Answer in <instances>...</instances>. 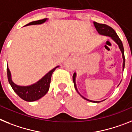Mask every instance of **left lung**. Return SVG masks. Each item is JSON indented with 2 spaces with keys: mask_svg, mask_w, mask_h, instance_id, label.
Returning a JSON list of instances; mask_svg holds the SVG:
<instances>
[{
  "mask_svg": "<svg viewBox=\"0 0 132 132\" xmlns=\"http://www.w3.org/2000/svg\"><path fill=\"white\" fill-rule=\"evenodd\" d=\"M94 24L95 28H96V30L98 31V32L99 33L100 35H104V36H109L114 41V42L116 43L119 46V48H120V51L121 52V54H122V58H123V69H124L125 67V56H124V50H123V44L121 42V40L120 39V38L118 37V36L117 35L116 32H115L114 29L112 28H111L110 26H108L106 24H100L96 22H94ZM76 73L74 72V74H73V82H74V88H75L76 90L77 91L78 93L81 96V97L84 98V99L86 100L89 101V102H94V103H99L102 102L104 100L102 101H93V100H88L87 98H86L85 97H84L83 96L80 94V93L78 91L77 87H76Z\"/></svg>",
  "mask_w": 132,
  "mask_h": 132,
  "instance_id": "obj_1",
  "label": "left lung"
}]
</instances>
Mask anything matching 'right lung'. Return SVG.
<instances>
[{"label":"right lung","instance_id":"1","mask_svg":"<svg viewBox=\"0 0 132 132\" xmlns=\"http://www.w3.org/2000/svg\"><path fill=\"white\" fill-rule=\"evenodd\" d=\"M47 20H48V18H44L42 20L31 22L25 26L41 24L44 23ZM58 67H59V66L55 67L54 68L49 71L40 80H39L36 83L30 86H18L14 83L11 78V71L9 70V67H7L8 80L14 91L15 92L20 98L27 102H34V101L40 99L44 95L46 94L50 88V84L52 73Z\"/></svg>","mask_w":132,"mask_h":132}]
</instances>
